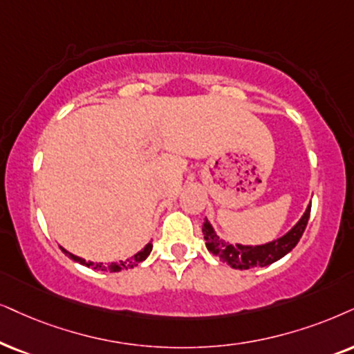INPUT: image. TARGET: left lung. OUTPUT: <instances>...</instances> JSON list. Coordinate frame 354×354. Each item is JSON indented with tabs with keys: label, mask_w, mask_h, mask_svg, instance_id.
Segmentation results:
<instances>
[{
	"label": "left lung",
	"mask_w": 354,
	"mask_h": 354,
	"mask_svg": "<svg viewBox=\"0 0 354 354\" xmlns=\"http://www.w3.org/2000/svg\"><path fill=\"white\" fill-rule=\"evenodd\" d=\"M310 205H307L306 212L299 218V222L292 229L286 232L279 239L268 241L261 245H241V243H230V241L222 240L214 230L212 223L204 218L203 234L205 240V247L214 257L221 258V261H225L234 270H250V268H263L286 257L301 240V236L306 230L308 217H310Z\"/></svg>",
	"instance_id": "left-lung-1"
}]
</instances>
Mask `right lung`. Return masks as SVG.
<instances>
[{
  "instance_id": "1",
  "label": "right lung",
  "mask_w": 354,
  "mask_h": 354,
  "mask_svg": "<svg viewBox=\"0 0 354 354\" xmlns=\"http://www.w3.org/2000/svg\"><path fill=\"white\" fill-rule=\"evenodd\" d=\"M151 248H153V245H151V241H150V243H147L145 247L140 250V252H137L136 254H133V257L125 259V261H113V263H93V261H86V259H84V258H80V257H77V254L66 252L65 248H62V250H64V253L66 254V257L71 258V259H73V261H77V263H80V265H83V266L93 268V270H97V271L119 272V271H122V270H131V268H136L138 263H142V261H144V259H147V257H149L150 252H151Z\"/></svg>"
}]
</instances>
